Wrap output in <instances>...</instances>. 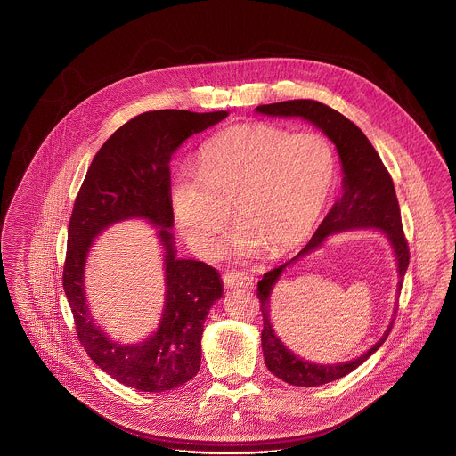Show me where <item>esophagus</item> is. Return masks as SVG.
I'll return each mask as SVG.
<instances>
[{
    "instance_id": "esophagus-1",
    "label": "esophagus",
    "mask_w": 456,
    "mask_h": 456,
    "mask_svg": "<svg viewBox=\"0 0 456 456\" xmlns=\"http://www.w3.org/2000/svg\"><path fill=\"white\" fill-rule=\"evenodd\" d=\"M222 280H224V285L227 289H246V287H251L255 283V278L251 274L236 272V270L224 273Z\"/></svg>"
}]
</instances>
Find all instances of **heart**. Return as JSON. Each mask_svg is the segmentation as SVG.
Segmentation results:
<instances>
[{"label":"heart","mask_w":456,"mask_h":456,"mask_svg":"<svg viewBox=\"0 0 456 456\" xmlns=\"http://www.w3.org/2000/svg\"><path fill=\"white\" fill-rule=\"evenodd\" d=\"M338 180V156L324 134L244 124L207 141L199 175L182 171L169 188L173 214L188 242L212 253L232 205L237 255H287L321 219Z\"/></svg>","instance_id":"heart-1"}]
</instances>
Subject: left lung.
Here are the masks:
<instances>
[{
  "label": "left lung",
  "instance_id": "left-lung-1",
  "mask_svg": "<svg viewBox=\"0 0 456 456\" xmlns=\"http://www.w3.org/2000/svg\"><path fill=\"white\" fill-rule=\"evenodd\" d=\"M256 111L270 117H300L312 126L321 128L336 144L343 164V197L332 205L326 219L321 222L315 234L310 237L307 246L298 255L283 263L281 266L265 273L263 280L257 283L256 293L261 302V346L268 370L274 377L290 385L319 387L346 377L347 373L364 363L388 338L394 326V319L383 332L379 343H375L360 358L346 363H310L292 353L274 334L273 326L270 322V295L287 266H290L300 257L314 253L329 236L354 229H379L390 240L397 259V290L401 292L403 274L409 266V246L402 229L399 200L395 195L392 176L383 166L375 147L371 146L363 132L339 111L315 100H290L272 105H259Z\"/></svg>",
  "mask_w": 456,
  "mask_h": 456
}]
</instances>
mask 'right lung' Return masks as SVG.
Listing matches in <instances>:
<instances>
[{"label":"right lung","mask_w":456,"mask_h":456,"mask_svg":"<svg viewBox=\"0 0 456 456\" xmlns=\"http://www.w3.org/2000/svg\"><path fill=\"white\" fill-rule=\"evenodd\" d=\"M227 115L156 110L134 117L96 152L74 201L62 287L77 339L96 366L139 392L173 390L200 370L203 322L224 285L210 265L176 257L169 161L190 135ZM126 218L149 219L165 248L164 317L159 330L139 346L111 342L94 324L84 297V265L94 237Z\"/></svg>","instance_id":"add662e5"}]
</instances>
